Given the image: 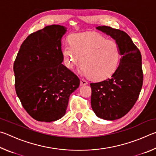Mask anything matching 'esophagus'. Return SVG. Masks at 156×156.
I'll use <instances>...</instances> for the list:
<instances>
[{
	"mask_svg": "<svg viewBox=\"0 0 156 156\" xmlns=\"http://www.w3.org/2000/svg\"><path fill=\"white\" fill-rule=\"evenodd\" d=\"M87 81L84 80V79H83L82 78L80 80V85H85V84H87Z\"/></svg>",
	"mask_w": 156,
	"mask_h": 156,
	"instance_id": "34e87169",
	"label": "esophagus"
}]
</instances>
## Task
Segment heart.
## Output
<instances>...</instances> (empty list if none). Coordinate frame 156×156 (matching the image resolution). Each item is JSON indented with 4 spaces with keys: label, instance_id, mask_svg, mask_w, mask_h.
<instances>
[{
    "label": "heart",
    "instance_id": "b5f03b06",
    "mask_svg": "<svg viewBox=\"0 0 156 156\" xmlns=\"http://www.w3.org/2000/svg\"><path fill=\"white\" fill-rule=\"evenodd\" d=\"M69 43L62 48L67 67L73 69L81 64L83 73L94 80H105L115 72L120 60L115 41L98 34L86 32L73 34Z\"/></svg>",
    "mask_w": 156,
    "mask_h": 156
}]
</instances>
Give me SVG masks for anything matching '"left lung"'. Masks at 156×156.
<instances>
[{"label": "left lung", "instance_id": "1", "mask_svg": "<svg viewBox=\"0 0 156 156\" xmlns=\"http://www.w3.org/2000/svg\"><path fill=\"white\" fill-rule=\"evenodd\" d=\"M96 29L115 40L122 56L112 77L90 83L91 108L98 117L114 120L125 115L138 98L143 84L142 56L125 31L108 26Z\"/></svg>", "mask_w": 156, "mask_h": 156}]
</instances>
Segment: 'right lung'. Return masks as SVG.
Returning <instances> with one entry per match:
<instances>
[{
  "label": "right lung",
  "instance_id": "add662e5",
  "mask_svg": "<svg viewBox=\"0 0 156 156\" xmlns=\"http://www.w3.org/2000/svg\"><path fill=\"white\" fill-rule=\"evenodd\" d=\"M66 29L52 25L29 35L14 63L16 92L34 119L56 121L65 115L80 79L62 64L61 38Z\"/></svg>",
  "mask_w": 156,
  "mask_h": 156
}]
</instances>
